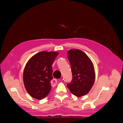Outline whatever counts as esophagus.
I'll list each match as a JSON object with an SVG mask.
<instances>
[{
  "label": "esophagus",
  "instance_id": "1",
  "mask_svg": "<svg viewBox=\"0 0 123 123\" xmlns=\"http://www.w3.org/2000/svg\"><path fill=\"white\" fill-rule=\"evenodd\" d=\"M57 84V80L55 79H54L52 80V81H51V85L53 86H55Z\"/></svg>",
  "mask_w": 123,
  "mask_h": 123
}]
</instances>
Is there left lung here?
Here are the masks:
<instances>
[{
    "label": "left lung",
    "mask_w": 123,
    "mask_h": 123,
    "mask_svg": "<svg viewBox=\"0 0 123 123\" xmlns=\"http://www.w3.org/2000/svg\"><path fill=\"white\" fill-rule=\"evenodd\" d=\"M68 59L71 65L73 79L67 86L73 94L81 97L88 93L95 81L92 62L86 54L79 49L68 51Z\"/></svg>",
    "instance_id": "left-lung-1"
}]
</instances>
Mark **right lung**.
<instances>
[{"label":"right lung","mask_w":123,"mask_h":123,"mask_svg":"<svg viewBox=\"0 0 123 123\" xmlns=\"http://www.w3.org/2000/svg\"><path fill=\"white\" fill-rule=\"evenodd\" d=\"M58 54L57 52L41 51L27 62L24 69L23 81L31 97L40 100L49 93L53 79L52 65Z\"/></svg>","instance_id":"add662e5"}]
</instances>
